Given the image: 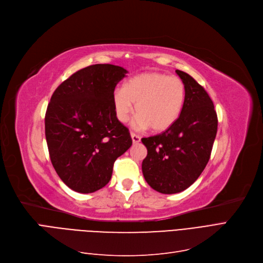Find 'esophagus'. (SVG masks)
<instances>
[{
    "label": "esophagus",
    "mask_w": 263,
    "mask_h": 263,
    "mask_svg": "<svg viewBox=\"0 0 263 263\" xmlns=\"http://www.w3.org/2000/svg\"><path fill=\"white\" fill-rule=\"evenodd\" d=\"M131 139H132V142H133L134 144H137V143H139V142L141 141V137H140V135L135 134V133H133V132H131Z\"/></svg>",
    "instance_id": "esophagus-1"
}]
</instances>
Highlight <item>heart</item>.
I'll use <instances>...</instances> for the list:
<instances>
[{"label": "heart", "mask_w": 263, "mask_h": 263, "mask_svg": "<svg viewBox=\"0 0 263 263\" xmlns=\"http://www.w3.org/2000/svg\"><path fill=\"white\" fill-rule=\"evenodd\" d=\"M186 87L178 77L161 72H145L132 77L112 94L117 120L125 123L134 111L135 129L152 128L154 132L168 130L176 122L185 104Z\"/></svg>", "instance_id": "1"}]
</instances>
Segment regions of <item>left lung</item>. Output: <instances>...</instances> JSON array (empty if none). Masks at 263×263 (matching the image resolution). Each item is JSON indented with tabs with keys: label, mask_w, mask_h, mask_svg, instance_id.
<instances>
[{
	"label": "left lung",
	"mask_w": 263,
	"mask_h": 263,
	"mask_svg": "<svg viewBox=\"0 0 263 263\" xmlns=\"http://www.w3.org/2000/svg\"><path fill=\"white\" fill-rule=\"evenodd\" d=\"M186 87L179 119L168 130L143 138L147 156L142 171L148 185L162 194L190 187L207 166L218 130V117L208 93L189 73L176 70Z\"/></svg>",
	"instance_id": "1"
}]
</instances>
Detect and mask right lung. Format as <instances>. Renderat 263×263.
Returning a JSON list of instances; mask_svg holds the SVG:
<instances>
[{
  "mask_svg": "<svg viewBox=\"0 0 263 263\" xmlns=\"http://www.w3.org/2000/svg\"><path fill=\"white\" fill-rule=\"evenodd\" d=\"M128 72L96 64L58 85L47 105L45 138L58 177L74 192L87 194L111 179L114 162L132 145L129 130L117 120L112 94Z\"/></svg>",
  "mask_w": 263,
  "mask_h": 263,
  "instance_id": "obj_1",
  "label": "right lung"
}]
</instances>
